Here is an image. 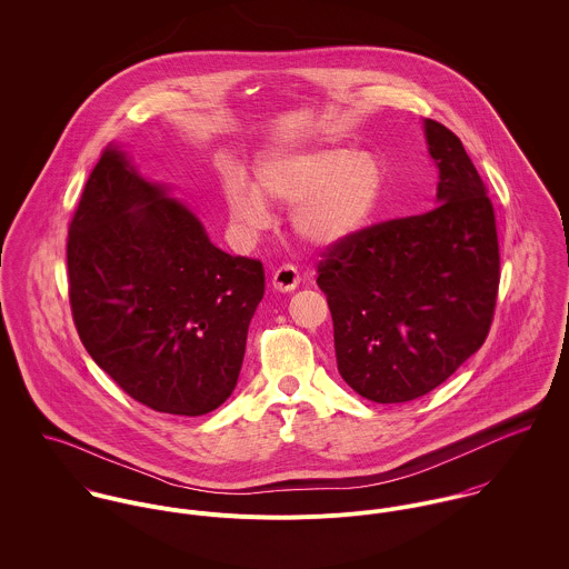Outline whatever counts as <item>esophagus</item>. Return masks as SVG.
Masks as SVG:
<instances>
[{"mask_svg": "<svg viewBox=\"0 0 569 569\" xmlns=\"http://www.w3.org/2000/svg\"><path fill=\"white\" fill-rule=\"evenodd\" d=\"M271 284L276 291H293L300 284V273L293 264H280L271 276Z\"/></svg>", "mask_w": 569, "mask_h": 569, "instance_id": "obj_1", "label": "esophagus"}]
</instances>
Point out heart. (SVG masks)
I'll return each mask as SVG.
<instances>
[{
	"mask_svg": "<svg viewBox=\"0 0 569 569\" xmlns=\"http://www.w3.org/2000/svg\"><path fill=\"white\" fill-rule=\"evenodd\" d=\"M383 190V170L370 153L316 149L260 163L256 188L243 174L226 177L223 192L232 219L247 228L269 223L267 203L296 206L291 226L305 243L330 247L359 232Z\"/></svg>",
	"mask_w": 569,
	"mask_h": 569,
	"instance_id": "heart-1",
	"label": "heart"
}]
</instances>
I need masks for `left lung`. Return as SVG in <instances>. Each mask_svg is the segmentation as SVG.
Returning <instances> with one entry per match:
<instances>
[{"label": "left lung", "instance_id": "obj_1", "mask_svg": "<svg viewBox=\"0 0 569 569\" xmlns=\"http://www.w3.org/2000/svg\"><path fill=\"white\" fill-rule=\"evenodd\" d=\"M425 136L440 206L361 228L326 247L318 264L337 370L375 403H406L445 383L485 343L497 305L487 183L453 131L427 118Z\"/></svg>", "mask_w": 569, "mask_h": 569}]
</instances>
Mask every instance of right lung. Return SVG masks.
<instances>
[{
	"label": "right lung",
	"mask_w": 569,
	"mask_h": 569,
	"mask_svg": "<svg viewBox=\"0 0 569 569\" xmlns=\"http://www.w3.org/2000/svg\"><path fill=\"white\" fill-rule=\"evenodd\" d=\"M68 282L84 350L133 401L177 416L228 401L264 293L262 262L210 243L113 144L70 221Z\"/></svg>",
	"instance_id": "1"
}]
</instances>
